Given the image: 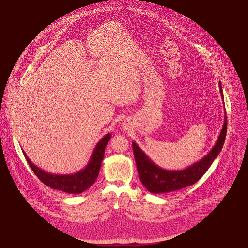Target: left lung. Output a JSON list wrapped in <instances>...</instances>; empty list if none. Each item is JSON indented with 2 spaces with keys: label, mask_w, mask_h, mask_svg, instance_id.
<instances>
[{
  "label": "left lung",
  "mask_w": 248,
  "mask_h": 248,
  "mask_svg": "<svg viewBox=\"0 0 248 248\" xmlns=\"http://www.w3.org/2000/svg\"><path fill=\"white\" fill-rule=\"evenodd\" d=\"M219 87L222 98L224 99L221 82H219ZM226 133L227 116L225 115L224 125L214 147L200 161L192 164L186 169L179 170H169L160 168L152 160H150L149 157L133 141V154L141 183L151 193L170 192L195 184L202 178L203 174L221 152L225 143Z\"/></svg>",
  "instance_id": "left-lung-1"
}]
</instances>
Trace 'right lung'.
I'll use <instances>...</instances> for the list:
<instances>
[{
    "instance_id": "add662e5",
    "label": "right lung",
    "mask_w": 248,
    "mask_h": 248,
    "mask_svg": "<svg viewBox=\"0 0 248 248\" xmlns=\"http://www.w3.org/2000/svg\"><path fill=\"white\" fill-rule=\"evenodd\" d=\"M111 136V133L106 134L94 148L87 166L83 170L72 174L49 173L39 169L37 166H35L24 153V151L22 152L27 163L29 164V167L44 185L51 188L62 190L66 193L79 194L88 189L98 178L101 163L105 154V148L107 146Z\"/></svg>"
}]
</instances>
